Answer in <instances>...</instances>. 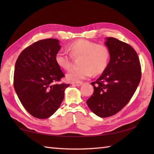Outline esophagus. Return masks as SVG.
<instances>
[{
	"label": "esophagus",
	"instance_id": "1",
	"mask_svg": "<svg viewBox=\"0 0 154 154\" xmlns=\"http://www.w3.org/2000/svg\"><path fill=\"white\" fill-rule=\"evenodd\" d=\"M71 84L73 85L79 87V86H81V85L83 84V82H72V83H71Z\"/></svg>",
	"mask_w": 154,
	"mask_h": 154
}]
</instances>
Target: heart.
<instances>
[{"label":"heart","instance_id":"heart-1","mask_svg":"<svg viewBox=\"0 0 154 154\" xmlns=\"http://www.w3.org/2000/svg\"><path fill=\"white\" fill-rule=\"evenodd\" d=\"M69 54L60 50L55 55V62L60 67L68 70L71 66L72 57H81V67L68 71V81L79 82L90 77L92 74L99 75L104 71L110 60V51L105 45L81 39L68 45Z\"/></svg>","mask_w":154,"mask_h":154}]
</instances>
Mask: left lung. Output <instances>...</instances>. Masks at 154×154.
Wrapping results in <instances>:
<instances>
[{
	"instance_id": "1",
	"label": "left lung",
	"mask_w": 154,
	"mask_h": 154,
	"mask_svg": "<svg viewBox=\"0 0 154 154\" xmlns=\"http://www.w3.org/2000/svg\"><path fill=\"white\" fill-rule=\"evenodd\" d=\"M110 61L101 76L91 83L93 94L87 100L93 113L111 116L125 106L134 94L142 77L141 65L131 45L114 38H107Z\"/></svg>"
}]
</instances>
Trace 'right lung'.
Instances as JSON below:
<instances>
[{
    "mask_svg": "<svg viewBox=\"0 0 154 154\" xmlns=\"http://www.w3.org/2000/svg\"><path fill=\"white\" fill-rule=\"evenodd\" d=\"M61 46L57 39L34 42L23 50L16 61L14 87L24 109L37 119L51 116L64 99L69 84L58 83L65 77L55 62Z\"/></svg>",
    "mask_w": 154,
    "mask_h": 154,
    "instance_id": "right-lung-1",
    "label": "right lung"
}]
</instances>
